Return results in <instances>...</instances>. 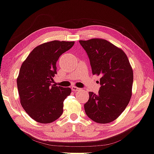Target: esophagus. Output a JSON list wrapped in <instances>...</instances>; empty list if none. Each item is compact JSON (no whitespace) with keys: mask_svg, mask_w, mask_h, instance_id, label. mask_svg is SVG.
I'll return each mask as SVG.
<instances>
[{"mask_svg":"<svg viewBox=\"0 0 154 154\" xmlns=\"http://www.w3.org/2000/svg\"><path fill=\"white\" fill-rule=\"evenodd\" d=\"M72 91H79L80 89L81 88H78V87H76V86H72Z\"/></svg>","mask_w":154,"mask_h":154,"instance_id":"34e87169","label":"esophagus"}]
</instances>
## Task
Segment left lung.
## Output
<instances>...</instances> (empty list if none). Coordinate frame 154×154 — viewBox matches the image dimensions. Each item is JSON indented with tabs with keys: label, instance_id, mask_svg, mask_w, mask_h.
Here are the masks:
<instances>
[{
	"label": "left lung",
	"instance_id": "obj_1",
	"mask_svg": "<svg viewBox=\"0 0 154 154\" xmlns=\"http://www.w3.org/2000/svg\"><path fill=\"white\" fill-rule=\"evenodd\" d=\"M79 43L88 54L93 75L101 77L100 91L97 95L89 92L85 112L95 122H111L125 111L132 95L134 74L128 57L105 39L92 38Z\"/></svg>",
	"mask_w": 154,
	"mask_h": 154
}]
</instances>
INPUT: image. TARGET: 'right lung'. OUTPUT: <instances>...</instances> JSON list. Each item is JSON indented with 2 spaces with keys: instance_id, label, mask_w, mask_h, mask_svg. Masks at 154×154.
Listing matches in <instances>:
<instances>
[{
  "instance_id": "add662e5",
  "label": "right lung",
  "mask_w": 154,
  "mask_h": 154,
  "mask_svg": "<svg viewBox=\"0 0 154 154\" xmlns=\"http://www.w3.org/2000/svg\"><path fill=\"white\" fill-rule=\"evenodd\" d=\"M74 41H52L38 45L22 63L17 78L21 106L34 120L51 123L63 113V101L71 89L52 85L59 57Z\"/></svg>"
}]
</instances>
